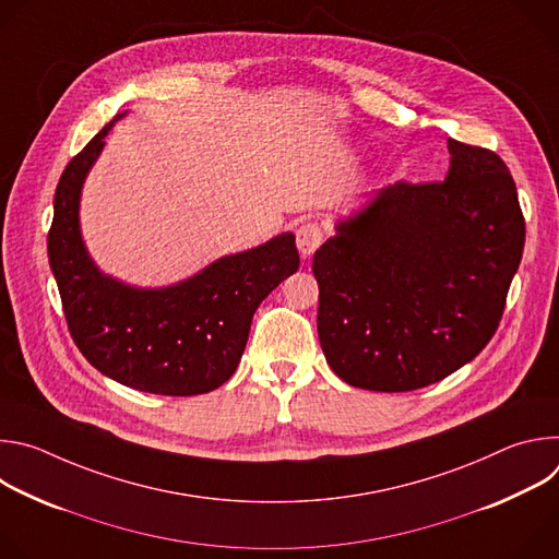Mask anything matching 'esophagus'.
Wrapping results in <instances>:
<instances>
[{"mask_svg": "<svg viewBox=\"0 0 559 559\" xmlns=\"http://www.w3.org/2000/svg\"><path fill=\"white\" fill-rule=\"evenodd\" d=\"M323 243V227L313 223V221H307L298 227L296 231V246H298V252L300 257L309 259L318 248H321Z\"/></svg>", "mask_w": 559, "mask_h": 559, "instance_id": "1", "label": "esophagus"}]
</instances>
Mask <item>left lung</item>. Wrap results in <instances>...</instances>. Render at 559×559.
Here are the masks:
<instances>
[{
	"mask_svg": "<svg viewBox=\"0 0 559 559\" xmlns=\"http://www.w3.org/2000/svg\"><path fill=\"white\" fill-rule=\"evenodd\" d=\"M447 147L444 181L371 190L313 254L318 338L352 386L433 384L498 330L524 250L518 190L496 152Z\"/></svg>",
	"mask_w": 559,
	"mask_h": 559,
	"instance_id": "left-lung-1",
	"label": "left lung"
}]
</instances>
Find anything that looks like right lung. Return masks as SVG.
I'll return each mask as SVG.
<instances>
[{"label": "right lung", "mask_w": 559, "mask_h": 559, "mask_svg": "<svg viewBox=\"0 0 559 559\" xmlns=\"http://www.w3.org/2000/svg\"><path fill=\"white\" fill-rule=\"evenodd\" d=\"M126 112L106 123L66 166L48 231V261L68 330L104 376L145 393L199 395L236 371L259 305L298 270L296 236L225 254L162 287L130 285L99 270L82 234V190Z\"/></svg>", "instance_id": "add662e5"}]
</instances>
